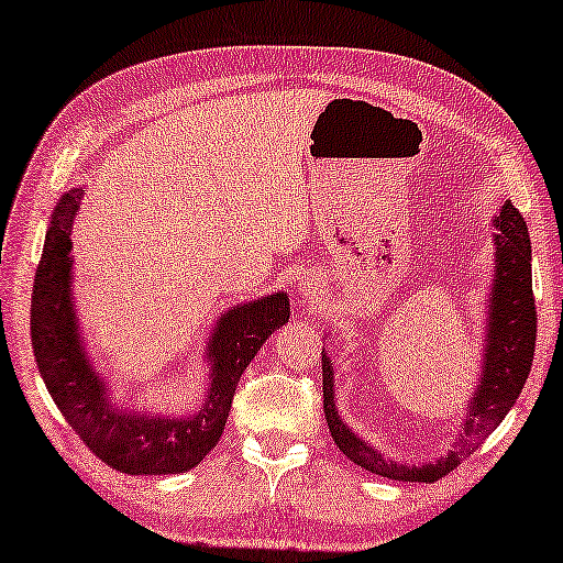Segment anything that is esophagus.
I'll return each instance as SVG.
<instances>
[{"instance_id": "1", "label": "esophagus", "mask_w": 563, "mask_h": 563, "mask_svg": "<svg viewBox=\"0 0 563 563\" xmlns=\"http://www.w3.org/2000/svg\"><path fill=\"white\" fill-rule=\"evenodd\" d=\"M299 295L307 297V299L318 297V284H312V282H302V284H299Z\"/></svg>"}]
</instances>
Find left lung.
Returning <instances> with one entry per match:
<instances>
[{"mask_svg":"<svg viewBox=\"0 0 563 563\" xmlns=\"http://www.w3.org/2000/svg\"><path fill=\"white\" fill-rule=\"evenodd\" d=\"M495 279L489 291L487 338L482 351V376L466 405L464 433L459 435L449 456H441L433 464L407 466L382 456L372 443L358 438L345 426L335 407L333 366L328 353H322V405L330 435L338 449L366 472L387 476L395 482H438L451 474L461 461L479 449V443L495 430L505 415L512 410L520 397L536 353V299H533V272H530V235L522 214L512 202H505L495 220ZM325 351V349H322Z\"/></svg>","mask_w":563,"mask_h":563,"instance_id":"obj_1","label":"left lung"}]
</instances>
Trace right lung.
<instances>
[{"label": "right lung", "instance_id": "1", "mask_svg": "<svg viewBox=\"0 0 563 563\" xmlns=\"http://www.w3.org/2000/svg\"><path fill=\"white\" fill-rule=\"evenodd\" d=\"M81 197L84 187L58 199L35 272L30 338L37 368L68 426L107 466L122 474H181L218 445L245 366L266 338L289 322V297L274 291L220 314L207 343L210 387L195 415L172 418L120 410L91 366L76 325L68 253Z\"/></svg>", "mask_w": 563, "mask_h": 563}]
</instances>
